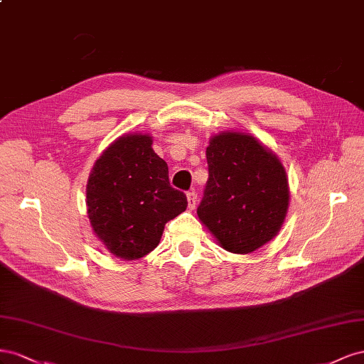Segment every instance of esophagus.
Here are the masks:
<instances>
[{"instance_id":"34e87169","label":"esophagus","mask_w":364,"mask_h":364,"mask_svg":"<svg viewBox=\"0 0 364 364\" xmlns=\"http://www.w3.org/2000/svg\"><path fill=\"white\" fill-rule=\"evenodd\" d=\"M196 203H198V195H196L193 191L188 192V207H189V210L195 209Z\"/></svg>"}]
</instances>
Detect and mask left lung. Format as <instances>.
Instances as JSON below:
<instances>
[{
    "mask_svg": "<svg viewBox=\"0 0 364 364\" xmlns=\"http://www.w3.org/2000/svg\"><path fill=\"white\" fill-rule=\"evenodd\" d=\"M209 180L196 209L227 252L247 255L273 240L288 210V180L276 155L252 136L223 132L205 151Z\"/></svg>",
    "mask_w": 364,
    "mask_h": 364,
    "instance_id": "8db88e82",
    "label": "left lung"
}]
</instances>
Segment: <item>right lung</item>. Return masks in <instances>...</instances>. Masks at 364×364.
I'll list each match as a JSON object with an SVG mask.
<instances>
[{"mask_svg":"<svg viewBox=\"0 0 364 364\" xmlns=\"http://www.w3.org/2000/svg\"><path fill=\"white\" fill-rule=\"evenodd\" d=\"M151 144L141 134L120 137L100 155L87 184L92 230L109 253L127 261L151 253L166 223L188 207Z\"/></svg>","mask_w":364,"mask_h":364,"instance_id":"obj_1","label":"right lung"}]
</instances>
